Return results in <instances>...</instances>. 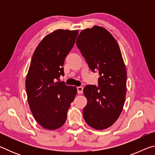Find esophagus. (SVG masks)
Returning a JSON list of instances; mask_svg holds the SVG:
<instances>
[{"label":"esophagus","mask_w":155,"mask_h":155,"mask_svg":"<svg viewBox=\"0 0 155 155\" xmlns=\"http://www.w3.org/2000/svg\"><path fill=\"white\" fill-rule=\"evenodd\" d=\"M77 93L78 94H82L83 92V87L81 86H78L77 87Z\"/></svg>","instance_id":"1"}]
</instances>
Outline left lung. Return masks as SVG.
Returning <instances> with one entry per match:
<instances>
[{
    "mask_svg": "<svg viewBox=\"0 0 155 155\" xmlns=\"http://www.w3.org/2000/svg\"><path fill=\"white\" fill-rule=\"evenodd\" d=\"M76 44L90 70L100 75L98 87L83 90L87 100L83 117L91 127L105 129L118 118L125 101L127 70L121 51L111 34L98 26L83 30Z\"/></svg>",
    "mask_w": 155,
    "mask_h": 155,
    "instance_id": "left-lung-1",
    "label": "left lung"
}]
</instances>
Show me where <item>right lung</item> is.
<instances>
[{
	"instance_id": "1",
	"label": "right lung",
	"mask_w": 155,
	"mask_h": 155,
	"mask_svg": "<svg viewBox=\"0 0 155 155\" xmlns=\"http://www.w3.org/2000/svg\"><path fill=\"white\" fill-rule=\"evenodd\" d=\"M77 35L78 31H54L41 41L31 59L25 84L28 102L34 118L46 129L64 125L77 93V87L59 78L64 75L65 59Z\"/></svg>"
}]
</instances>
